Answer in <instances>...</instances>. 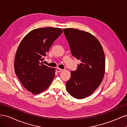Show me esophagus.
Wrapping results in <instances>:
<instances>
[{
  "label": "esophagus",
  "mask_w": 127,
  "mask_h": 127,
  "mask_svg": "<svg viewBox=\"0 0 127 127\" xmlns=\"http://www.w3.org/2000/svg\"><path fill=\"white\" fill-rule=\"evenodd\" d=\"M56 70V71H57V72H61V71L63 70V69H61L59 68H57Z\"/></svg>",
  "instance_id": "1"
}]
</instances>
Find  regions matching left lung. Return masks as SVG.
Masks as SVG:
<instances>
[{"instance_id":"obj_1","label":"left lung","mask_w":127,"mask_h":127,"mask_svg":"<svg viewBox=\"0 0 127 127\" xmlns=\"http://www.w3.org/2000/svg\"><path fill=\"white\" fill-rule=\"evenodd\" d=\"M72 55L80 61L75 71H71L66 83L68 93L77 99L93 93L105 74V59L100 42L89 32L74 29H64Z\"/></svg>"}]
</instances>
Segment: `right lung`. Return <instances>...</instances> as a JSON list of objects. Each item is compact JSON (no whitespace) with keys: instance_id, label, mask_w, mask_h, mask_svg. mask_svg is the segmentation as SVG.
<instances>
[{"instance_id":"right-lung-1","label":"right lung","mask_w":127,"mask_h":127,"mask_svg":"<svg viewBox=\"0 0 127 127\" xmlns=\"http://www.w3.org/2000/svg\"><path fill=\"white\" fill-rule=\"evenodd\" d=\"M63 30L47 28L33 30L19 44L14 61V70L22 84L28 91L38 94L50 86L55 76V68L41 61Z\"/></svg>"}]
</instances>
